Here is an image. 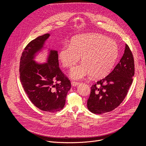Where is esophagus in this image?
I'll use <instances>...</instances> for the list:
<instances>
[{
    "mask_svg": "<svg viewBox=\"0 0 146 146\" xmlns=\"http://www.w3.org/2000/svg\"><path fill=\"white\" fill-rule=\"evenodd\" d=\"M71 84H72V85L73 86H77V85L79 84V82H77V81H72L71 82Z\"/></svg>",
    "mask_w": 146,
    "mask_h": 146,
    "instance_id": "obj_1",
    "label": "esophagus"
}]
</instances>
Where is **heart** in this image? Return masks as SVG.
<instances>
[{"label":"heart","mask_w":146,"mask_h":146,"mask_svg":"<svg viewBox=\"0 0 146 146\" xmlns=\"http://www.w3.org/2000/svg\"><path fill=\"white\" fill-rule=\"evenodd\" d=\"M118 56V47L115 41L98 34L77 36L70 44H65L59 52V58L64 67L72 69L80 60L83 64L74 68L70 76L81 79L90 76L100 78L111 70Z\"/></svg>","instance_id":"heart-1"}]
</instances>
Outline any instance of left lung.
<instances>
[{"instance_id":"obj_1","label":"left lung","mask_w":146,"mask_h":146,"mask_svg":"<svg viewBox=\"0 0 146 146\" xmlns=\"http://www.w3.org/2000/svg\"><path fill=\"white\" fill-rule=\"evenodd\" d=\"M134 75L133 56L126 44L124 54L113 70L92 86L87 100L90 111L101 114L117 108L126 97Z\"/></svg>"}]
</instances>
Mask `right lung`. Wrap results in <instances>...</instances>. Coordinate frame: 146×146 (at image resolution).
Here are the masks:
<instances>
[{
	"mask_svg": "<svg viewBox=\"0 0 146 146\" xmlns=\"http://www.w3.org/2000/svg\"><path fill=\"white\" fill-rule=\"evenodd\" d=\"M49 36L48 33L40 36L25 47L20 59L19 77L33 105L44 111L54 113L64 108L71 82L59 67L56 51H50L47 64H37L33 60Z\"/></svg>",
	"mask_w": 146,
	"mask_h": 146,
	"instance_id": "add662e5",
	"label": "right lung"
}]
</instances>
